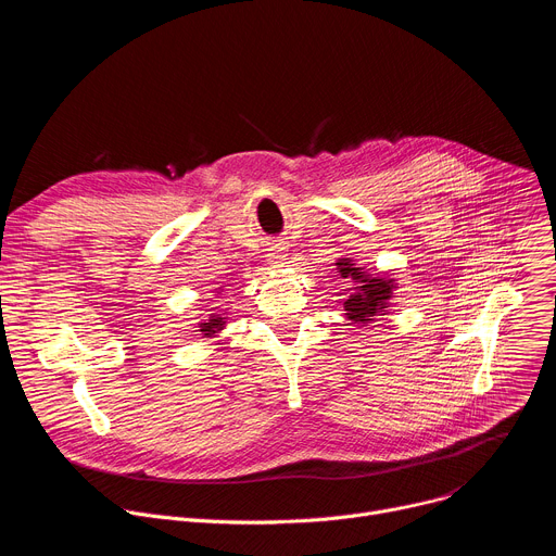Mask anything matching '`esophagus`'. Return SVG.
<instances>
[{
	"instance_id": "esophagus-1",
	"label": "esophagus",
	"mask_w": 556,
	"mask_h": 556,
	"mask_svg": "<svg viewBox=\"0 0 556 556\" xmlns=\"http://www.w3.org/2000/svg\"><path fill=\"white\" fill-rule=\"evenodd\" d=\"M266 262H268V266H270V268H283V266L288 264L286 251H283L279 244L270 247V249H268V253H266Z\"/></svg>"
}]
</instances>
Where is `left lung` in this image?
Returning a JSON list of instances; mask_svg holds the SVG:
<instances>
[{
  "label": "left lung",
  "instance_id": "1",
  "mask_svg": "<svg viewBox=\"0 0 556 556\" xmlns=\"http://www.w3.org/2000/svg\"><path fill=\"white\" fill-rule=\"evenodd\" d=\"M334 266L341 279H350L354 283L352 292H345L348 299L343 301L348 321H352L358 328H365L374 324L378 316L389 312V303L393 290L399 288V281L389 275H369L350 257H339Z\"/></svg>",
  "mask_w": 556,
  "mask_h": 556
}]
</instances>
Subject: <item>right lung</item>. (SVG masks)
<instances>
[{"mask_svg":"<svg viewBox=\"0 0 556 556\" xmlns=\"http://www.w3.org/2000/svg\"><path fill=\"white\" fill-rule=\"evenodd\" d=\"M224 290V286L222 288H215V292L219 294ZM217 309V305L215 307H211V312L213 314H206V319H202L195 328V332H200L202 334V339H215L224 328H226V312H215Z\"/></svg>","mask_w":556,"mask_h":556,"instance_id":"add662e5","label":"right lung"}]
</instances>
